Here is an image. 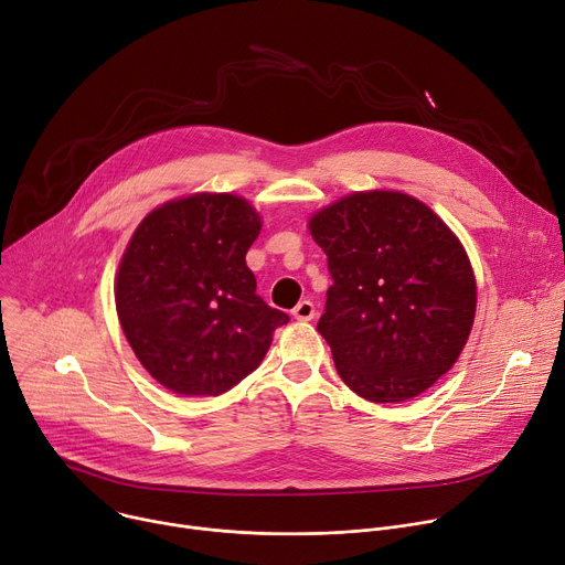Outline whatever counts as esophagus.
<instances>
[{"label":"esophagus","mask_w":565,"mask_h":565,"mask_svg":"<svg viewBox=\"0 0 565 565\" xmlns=\"http://www.w3.org/2000/svg\"><path fill=\"white\" fill-rule=\"evenodd\" d=\"M292 316L301 322H309L316 318V303L311 299H301L295 309H292Z\"/></svg>","instance_id":"obj_1"}]
</instances>
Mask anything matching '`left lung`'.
Here are the masks:
<instances>
[{
    "instance_id": "left-lung-1",
    "label": "left lung",
    "mask_w": 565,
    "mask_h": 565,
    "mask_svg": "<svg viewBox=\"0 0 565 565\" xmlns=\"http://www.w3.org/2000/svg\"><path fill=\"white\" fill-rule=\"evenodd\" d=\"M333 286L318 331L340 379L374 403L426 392L465 349L476 277L450 227L417 198L361 191L309 223Z\"/></svg>"
}]
</instances>
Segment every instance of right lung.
<instances>
[{
  "label": "right lung",
  "mask_w": 565,
  "mask_h": 565,
  "mask_svg": "<svg viewBox=\"0 0 565 565\" xmlns=\"http://www.w3.org/2000/svg\"><path fill=\"white\" fill-rule=\"evenodd\" d=\"M259 230L262 216L232 193L164 202L135 230L117 273V316L139 363L167 390H232L290 320L256 295L245 264Z\"/></svg>",
  "instance_id": "1"
}]
</instances>
